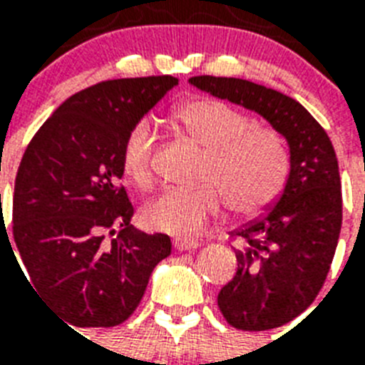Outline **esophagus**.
<instances>
[{"label": "esophagus", "instance_id": "1", "mask_svg": "<svg viewBox=\"0 0 365 365\" xmlns=\"http://www.w3.org/2000/svg\"><path fill=\"white\" fill-rule=\"evenodd\" d=\"M174 248L180 250V252H185V250H195V248H199V240L187 239V237H178V239L174 240Z\"/></svg>", "mask_w": 365, "mask_h": 365}]
</instances>
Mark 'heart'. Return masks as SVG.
I'll list each match as a JSON object with an SVG mask.
<instances>
[{
    "label": "heart",
    "instance_id": "1",
    "mask_svg": "<svg viewBox=\"0 0 365 365\" xmlns=\"http://www.w3.org/2000/svg\"><path fill=\"white\" fill-rule=\"evenodd\" d=\"M174 123L205 149L200 185L168 187L149 200L143 222L165 233L189 235L205 227L223 199L239 216L263 212L282 191L289 157L277 132L255 130L248 117L222 100L197 98L174 110ZM157 134L148 121L126 132L121 165L126 178L148 189L155 178Z\"/></svg>",
    "mask_w": 365,
    "mask_h": 365
}]
</instances>
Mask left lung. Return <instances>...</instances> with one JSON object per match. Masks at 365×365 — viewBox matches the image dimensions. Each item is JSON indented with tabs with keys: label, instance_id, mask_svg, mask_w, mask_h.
I'll use <instances>...</instances> for the list:
<instances>
[{
	"label": "left lung",
	"instance_id": "obj_1",
	"mask_svg": "<svg viewBox=\"0 0 365 365\" xmlns=\"http://www.w3.org/2000/svg\"><path fill=\"white\" fill-rule=\"evenodd\" d=\"M200 91L240 104L271 123L289 145L288 182L277 202L229 233L239 269L217 294L229 326L263 331L292 322L322 289L343 222L337 155L322 125L274 88L237 77L197 76Z\"/></svg>",
	"mask_w": 365,
	"mask_h": 365
}]
</instances>
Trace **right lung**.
I'll list each match as a JSON object with an SVG mask.
<instances>
[{
	"label": "right lung",
	"mask_w": 365,
	"mask_h": 365,
	"mask_svg": "<svg viewBox=\"0 0 365 365\" xmlns=\"http://www.w3.org/2000/svg\"><path fill=\"white\" fill-rule=\"evenodd\" d=\"M174 85L176 77L149 76L83 88L39 126L22 155L13 240L26 282L76 328L125 322L155 265L170 255L168 235L130 225L134 206L121 183V148L130 126Z\"/></svg>",
	"instance_id": "obj_1"
}]
</instances>
